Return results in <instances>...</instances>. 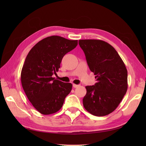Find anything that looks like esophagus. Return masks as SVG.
Returning a JSON list of instances; mask_svg holds the SVG:
<instances>
[{
	"label": "esophagus",
	"instance_id": "esophagus-1",
	"mask_svg": "<svg viewBox=\"0 0 146 146\" xmlns=\"http://www.w3.org/2000/svg\"><path fill=\"white\" fill-rule=\"evenodd\" d=\"M73 87L74 88H77L78 86H80V85H76V84H73Z\"/></svg>",
	"mask_w": 146,
	"mask_h": 146
}]
</instances>
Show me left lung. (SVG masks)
<instances>
[{
    "mask_svg": "<svg viewBox=\"0 0 146 146\" xmlns=\"http://www.w3.org/2000/svg\"><path fill=\"white\" fill-rule=\"evenodd\" d=\"M91 71L97 83L86 86L83 99L84 108L96 116H104L118 107L127 90V70L117 51L108 42L99 39H81Z\"/></svg>",
    "mask_w": 146,
    "mask_h": 146,
    "instance_id": "obj_1",
    "label": "left lung"
}]
</instances>
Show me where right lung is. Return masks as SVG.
Segmentation results:
<instances>
[{
    "label": "right lung",
    "instance_id": "1",
    "mask_svg": "<svg viewBox=\"0 0 146 146\" xmlns=\"http://www.w3.org/2000/svg\"><path fill=\"white\" fill-rule=\"evenodd\" d=\"M77 44L78 40L51 36L39 41L29 52L21 70V83L28 99L40 113L47 115L59 111L71 91V83L52 76L60 68L63 56Z\"/></svg>",
    "mask_w": 146,
    "mask_h": 146
}]
</instances>
